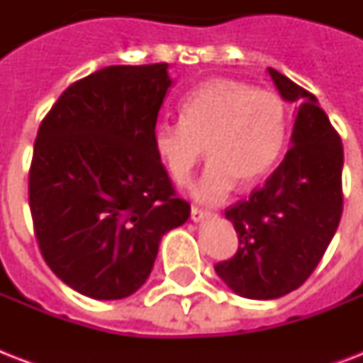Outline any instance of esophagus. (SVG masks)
<instances>
[{"label":"esophagus","mask_w":363,"mask_h":363,"mask_svg":"<svg viewBox=\"0 0 363 363\" xmlns=\"http://www.w3.org/2000/svg\"><path fill=\"white\" fill-rule=\"evenodd\" d=\"M209 216H211L209 211L199 209V207L192 205V211H190V218H192L194 222H201V220H205V218H209Z\"/></svg>","instance_id":"esophagus-1"}]
</instances>
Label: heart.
I'll return each instance as SVG.
<instances>
[{
	"instance_id": "b5f03b06",
	"label": "heart",
	"mask_w": 363,
	"mask_h": 363,
	"mask_svg": "<svg viewBox=\"0 0 363 363\" xmlns=\"http://www.w3.org/2000/svg\"><path fill=\"white\" fill-rule=\"evenodd\" d=\"M288 141V107L269 90L233 79H211L186 94L181 121L160 122L152 143L160 162L177 184H186L196 165L211 160L194 188L203 203H216L232 192L252 186L269 173Z\"/></svg>"
}]
</instances>
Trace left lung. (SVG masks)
Here are the masks:
<instances>
[{"mask_svg":"<svg viewBox=\"0 0 363 363\" xmlns=\"http://www.w3.org/2000/svg\"><path fill=\"white\" fill-rule=\"evenodd\" d=\"M267 71L282 98L298 109L292 147L264 186L226 209L239 248L215 265L222 281L248 299H275L301 286L343 215L341 137L313 94L279 71Z\"/></svg>","mask_w":363,"mask_h":363,"instance_id":"8db88e82","label":"left lung"}]
</instances>
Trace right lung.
<instances>
[{
  "label": "right lung",
  "instance_id": "add662e5",
  "mask_svg": "<svg viewBox=\"0 0 363 363\" xmlns=\"http://www.w3.org/2000/svg\"><path fill=\"white\" fill-rule=\"evenodd\" d=\"M171 82L167 64L104 67L73 82L39 125L33 232L54 275L82 296L137 292L162 235L190 216L152 143Z\"/></svg>",
  "mask_w": 363,
  "mask_h": 363
}]
</instances>
